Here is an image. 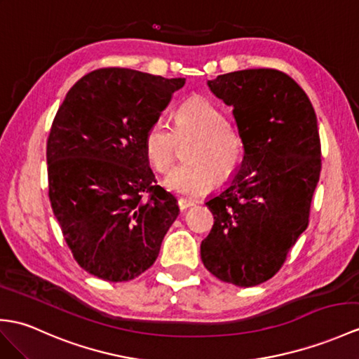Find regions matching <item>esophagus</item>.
Instances as JSON below:
<instances>
[{
    "instance_id": "esophagus-1",
    "label": "esophagus",
    "mask_w": 359,
    "mask_h": 359,
    "mask_svg": "<svg viewBox=\"0 0 359 359\" xmlns=\"http://www.w3.org/2000/svg\"><path fill=\"white\" fill-rule=\"evenodd\" d=\"M177 205H179V208H180L182 211H185V210H188V208L194 206V202H193V200H188V198H179L177 200Z\"/></svg>"
}]
</instances>
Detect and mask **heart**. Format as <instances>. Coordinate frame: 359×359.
<instances>
[{
    "label": "heart",
    "instance_id": "b5f03b06",
    "mask_svg": "<svg viewBox=\"0 0 359 359\" xmlns=\"http://www.w3.org/2000/svg\"><path fill=\"white\" fill-rule=\"evenodd\" d=\"M193 142L187 161L166 174L162 185L182 197H197L210 191L215 176H231L241 163L245 142L231 127L220 108L203 96H191L180 104L174 125L157 119L144 135V149L156 171H168L180 144Z\"/></svg>",
    "mask_w": 359,
    "mask_h": 359
}]
</instances>
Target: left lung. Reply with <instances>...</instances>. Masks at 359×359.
<instances>
[{
    "label": "left lung",
    "instance_id": "1",
    "mask_svg": "<svg viewBox=\"0 0 359 359\" xmlns=\"http://www.w3.org/2000/svg\"><path fill=\"white\" fill-rule=\"evenodd\" d=\"M234 107L245 156L229 187L206 206L212 229L200 245L205 268L240 287L268 281L309 224L321 142L309 97L280 70L249 69L208 81Z\"/></svg>",
    "mask_w": 359,
    "mask_h": 359
}]
</instances>
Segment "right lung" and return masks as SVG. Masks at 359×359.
<instances>
[{
	"mask_svg": "<svg viewBox=\"0 0 359 359\" xmlns=\"http://www.w3.org/2000/svg\"><path fill=\"white\" fill-rule=\"evenodd\" d=\"M183 86L185 78L99 69L69 90L55 116L50 203L74 260L97 278L128 281L151 268L177 219V200L156 185L144 135Z\"/></svg>",
	"mask_w": 359,
	"mask_h": 359,
	"instance_id": "right-lung-1",
	"label": "right lung"
}]
</instances>
